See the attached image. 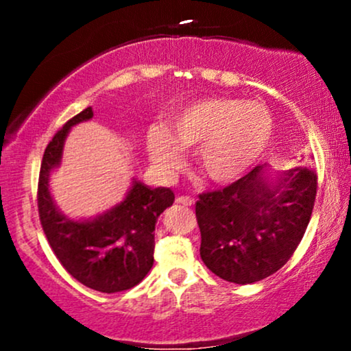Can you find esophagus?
Instances as JSON below:
<instances>
[{"instance_id": "esophagus-1", "label": "esophagus", "mask_w": 351, "mask_h": 351, "mask_svg": "<svg viewBox=\"0 0 351 351\" xmlns=\"http://www.w3.org/2000/svg\"><path fill=\"white\" fill-rule=\"evenodd\" d=\"M176 203L183 204V206H193V204H195V198H193V196H178V198H176Z\"/></svg>"}]
</instances>
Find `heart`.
<instances>
[{"instance_id":"b5f03b06","label":"heart","mask_w":351,"mask_h":351,"mask_svg":"<svg viewBox=\"0 0 351 351\" xmlns=\"http://www.w3.org/2000/svg\"><path fill=\"white\" fill-rule=\"evenodd\" d=\"M272 119L261 104L209 97L189 104L173 117L170 130L152 128L148 152L165 171L181 165L178 147L198 148L201 171L216 181L243 175L263 156L272 136Z\"/></svg>"}]
</instances>
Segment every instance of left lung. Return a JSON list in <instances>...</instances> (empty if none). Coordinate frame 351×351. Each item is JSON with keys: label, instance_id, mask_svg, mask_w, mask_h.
Segmentation results:
<instances>
[{"label": "left lung", "instance_id": "8db88e82", "mask_svg": "<svg viewBox=\"0 0 351 351\" xmlns=\"http://www.w3.org/2000/svg\"><path fill=\"white\" fill-rule=\"evenodd\" d=\"M261 170L256 167L196 201L201 259L234 284H252L279 271L300 244L315 204L313 170H289L277 188L265 183Z\"/></svg>", "mask_w": 351, "mask_h": 351}]
</instances>
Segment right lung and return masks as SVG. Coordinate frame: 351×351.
I'll return each mask as SVG.
<instances>
[{
  "label": "right lung",
  "mask_w": 351,
  "mask_h": 351,
  "mask_svg": "<svg viewBox=\"0 0 351 351\" xmlns=\"http://www.w3.org/2000/svg\"><path fill=\"white\" fill-rule=\"evenodd\" d=\"M90 107L72 117L52 136L43 155L38 181V211L52 252L75 280L88 289L115 293L143 280L153 265L155 224L175 201L170 188L132 186L123 203L94 221L66 219L49 195V171L59 165L72 125L92 119Z\"/></svg>",
  "instance_id": "add662e5"
}]
</instances>
